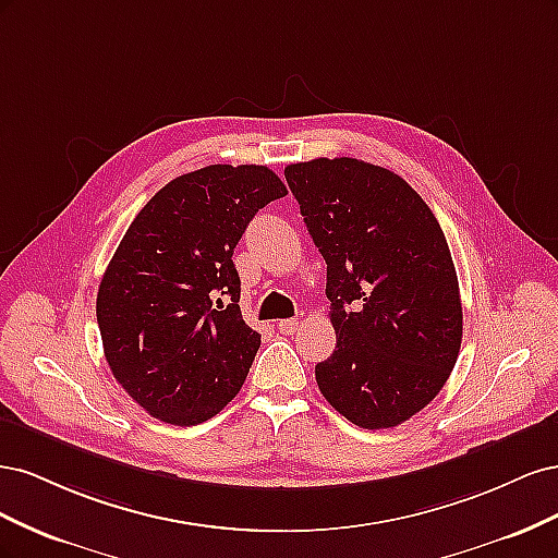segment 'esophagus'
Instances as JSON below:
<instances>
[{
  "label": "esophagus",
  "instance_id": "esophagus-1",
  "mask_svg": "<svg viewBox=\"0 0 558 558\" xmlns=\"http://www.w3.org/2000/svg\"><path fill=\"white\" fill-rule=\"evenodd\" d=\"M277 328H279V332H283V335H293V332L300 328V324H298V320H293V318H283V320H279Z\"/></svg>",
  "mask_w": 558,
  "mask_h": 558
}]
</instances>
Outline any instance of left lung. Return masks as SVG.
Wrapping results in <instances>:
<instances>
[{"label": "left lung", "mask_w": 558, "mask_h": 558, "mask_svg": "<svg viewBox=\"0 0 558 558\" xmlns=\"http://www.w3.org/2000/svg\"><path fill=\"white\" fill-rule=\"evenodd\" d=\"M328 265L337 344L320 393L351 424L393 428L440 393L459 359V279L435 214L396 172L356 158L283 170Z\"/></svg>", "instance_id": "left-lung-1"}]
</instances>
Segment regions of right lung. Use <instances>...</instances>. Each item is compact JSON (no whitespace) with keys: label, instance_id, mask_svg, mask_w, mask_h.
Wrapping results in <instances>:
<instances>
[{"label":"right lung","instance_id":"add662e5","mask_svg":"<svg viewBox=\"0 0 558 558\" xmlns=\"http://www.w3.org/2000/svg\"><path fill=\"white\" fill-rule=\"evenodd\" d=\"M286 185L265 165H209L146 202L97 291L105 356L128 396L172 426H195L240 393L260 335L240 310L232 253Z\"/></svg>","mask_w":558,"mask_h":558}]
</instances>
